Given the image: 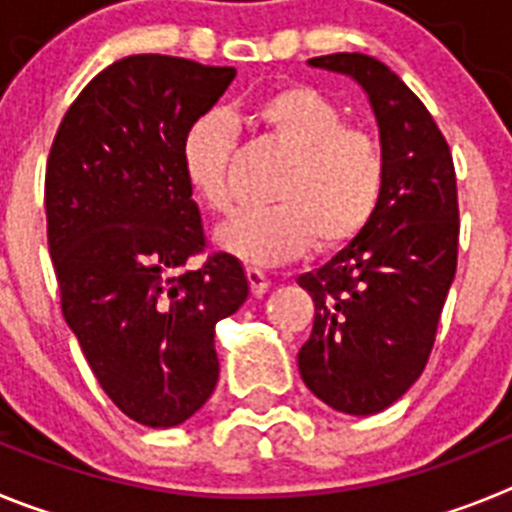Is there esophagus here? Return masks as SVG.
<instances>
[{
  "label": "esophagus",
  "instance_id": "esophagus-1",
  "mask_svg": "<svg viewBox=\"0 0 512 512\" xmlns=\"http://www.w3.org/2000/svg\"><path fill=\"white\" fill-rule=\"evenodd\" d=\"M246 277H248V284H251V295L253 297L266 295V289H269V279H266L264 271L246 269Z\"/></svg>",
  "mask_w": 512,
  "mask_h": 512
}]
</instances>
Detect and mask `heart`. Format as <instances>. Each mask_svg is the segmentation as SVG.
Listing matches in <instances>:
<instances>
[{
    "mask_svg": "<svg viewBox=\"0 0 512 512\" xmlns=\"http://www.w3.org/2000/svg\"><path fill=\"white\" fill-rule=\"evenodd\" d=\"M246 120L287 153L271 187L274 205L243 210L217 230L235 259L274 266L297 259L315 243L338 251L372 223L387 184V153L372 130L348 125L346 112L315 87L274 89L248 107ZM233 128L210 112L182 138L179 161L189 189L215 212L233 210L230 184Z\"/></svg>",
    "mask_w": 512,
    "mask_h": 512,
    "instance_id": "heart-1",
    "label": "heart"
}]
</instances>
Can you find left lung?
Wrapping results in <instances>:
<instances>
[{
	"instance_id": "1",
	"label": "left lung",
	"mask_w": 512,
	"mask_h": 512,
	"mask_svg": "<svg viewBox=\"0 0 512 512\" xmlns=\"http://www.w3.org/2000/svg\"><path fill=\"white\" fill-rule=\"evenodd\" d=\"M307 63L361 84L387 153V184L361 235L297 279L315 302L297 364L325 405L374 415L413 387L436 341L459 253L454 158L431 112L382 61L330 53Z\"/></svg>"
}]
</instances>
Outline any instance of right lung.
Instances as JSON below:
<instances>
[{
    "label": "right lung",
    "instance_id": "obj_1",
    "mask_svg": "<svg viewBox=\"0 0 512 512\" xmlns=\"http://www.w3.org/2000/svg\"><path fill=\"white\" fill-rule=\"evenodd\" d=\"M235 69L128 56L63 115L45 169L48 251L63 318L99 387L148 428L192 418L217 384V320L248 297L241 261L205 251L179 148Z\"/></svg>",
    "mask_w": 512,
    "mask_h": 512
}]
</instances>
